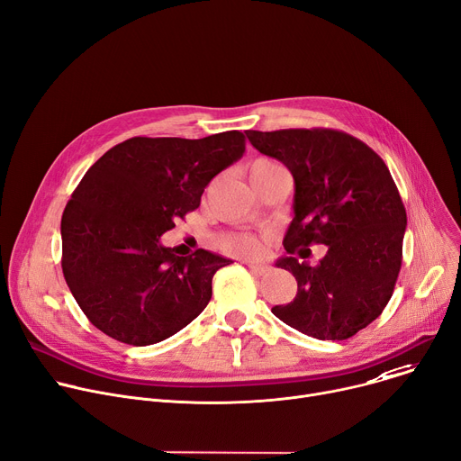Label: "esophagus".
Returning a JSON list of instances; mask_svg holds the SVG:
<instances>
[{
	"label": "esophagus",
	"mask_w": 461,
	"mask_h": 461,
	"mask_svg": "<svg viewBox=\"0 0 461 461\" xmlns=\"http://www.w3.org/2000/svg\"><path fill=\"white\" fill-rule=\"evenodd\" d=\"M246 267L249 268V272H252V274H258V276H261V274H265V272H267V265H263V263H254V261H249V263H246Z\"/></svg>",
	"instance_id": "1"
}]
</instances>
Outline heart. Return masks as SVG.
Wrapping results in <instances>:
<instances>
[{
    "instance_id": "heart-1",
    "label": "heart",
    "mask_w": 461,
    "mask_h": 461,
    "mask_svg": "<svg viewBox=\"0 0 461 461\" xmlns=\"http://www.w3.org/2000/svg\"><path fill=\"white\" fill-rule=\"evenodd\" d=\"M276 167L274 161L270 159H258L249 167V178H256L263 175L265 171ZM219 248L224 249L226 254L237 256V258H252L259 252V244L256 237L248 235V233H226L219 239Z\"/></svg>"
}]
</instances>
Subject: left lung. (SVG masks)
Returning a JSON list of instances; mask_svg holds the SVG:
<instances>
[{
  "label": "left lung",
  "instance_id": "left-lung-1",
  "mask_svg": "<svg viewBox=\"0 0 461 461\" xmlns=\"http://www.w3.org/2000/svg\"><path fill=\"white\" fill-rule=\"evenodd\" d=\"M261 154L294 176L288 254L305 259L325 244L316 265L283 258L298 281L294 302L272 307L286 325L318 340H348L388 305L402 263L406 209L383 158L364 141L332 129L246 131Z\"/></svg>",
  "mask_w": 461,
  "mask_h": 461
}]
</instances>
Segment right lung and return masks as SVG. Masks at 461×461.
I'll list each match as a JSON object with an SVG mask.
<instances>
[{"mask_svg":"<svg viewBox=\"0 0 461 461\" xmlns=\"http://www.w3.org/2000/svg\"><path fill=\"white\" fill-rule=\"evenodd\" d=\"M244 134L131 138L104 152L62 213V272L86 318L110 339L150 346L189 325L230 259L180 258L159 237L200 205L205 185L237 161Z\"/></svg>","mask_w":461,"mask_h":461,"instance_id":"1","label":"right lung"}]
</instances>
